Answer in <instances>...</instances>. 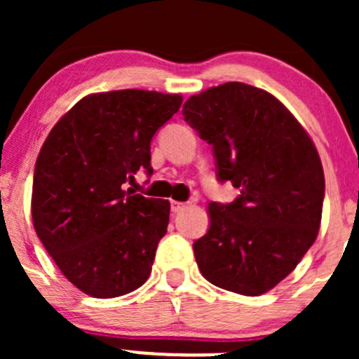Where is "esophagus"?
<instances>
[{"label": "esophagus", "instance_id": "34e87169", "mask_svg": "<svg viewBox=\"0 0 359 359\" xmlns=\"http://www.w3.org/2000/svg\"><path fill=\"white\" fill-rule=\"evenodd\" d=\"M187 205H189V203H182V201H172V212H175V213L182 212V210H186V208H187Z\"/></svg>", "mask_w": 359, "mask_h": 359}]
</instances>
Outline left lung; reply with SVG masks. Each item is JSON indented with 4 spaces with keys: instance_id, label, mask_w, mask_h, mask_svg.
Here are the masks:
<instances>
[{
    "instance_id": "1",
    "label": "left lung",
    "mask_w": 359,
    "mask_h": 359,
    "mask_svg": "<svg viewBox=\"0 0 359 359\" xmlns=\"http://www.w3.org/2000/svg\"><path fill=\"white\" fill-rule=\"evenodd\" d=\"M182 114L212 146L219 182L240 189L233 203L208 205L210 229L193 245L198 267L224 290L266 293L318 236L325 198L320 154L276 97L245 83L193 95Z\"/></svg>"
}]
</instances>
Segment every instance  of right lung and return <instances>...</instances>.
Wrapping results in <instances>:
<instances>
[{
  "label": "right lung",
  "mask_w": 359,
  "mask_h": 359,
  "mask_svg": "<svg viewBox=\"0 0 359 359\" xmlns=\"http://www.w3.org/2000/svg\"><path fill=\"white\" fill-rule=\"evenodd\" d=\"M182 97L147 90L86 95L59 119L34 166L32 224L64 276L112 299L142 287L166 234L170 203L125 191L151 168L154 133Z\"/></svg>",
  "instance_id": "obj_1"
}]
</instances>
